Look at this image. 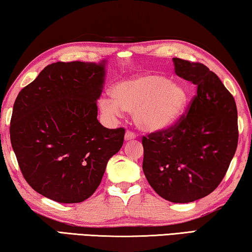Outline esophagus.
Listing matches in <instances>:
<instances>
[{
    "label": "esophagus",
    "mask_w": 252,
    "mask_h": 252,
    "mask_svg": "<svg viewBox=\"0 0 252 252\" xmlns=\"http://www.w3.org/2000/svg\"><path fill=\"white\" fill-rule=\"evenodd\" d=\"M136 138V135L133 133V131H129L127 130L125 133V141L128 142V141H131V139H135Z\"/></svg>",
    "instance_id": "34e87169"
}]
</instances>
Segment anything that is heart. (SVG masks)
<instances>
[{"label":"heart","mask_w":252,"mask_h":252,"mask_svg":"<svg viewBox=\"0 0 252 252\" xmlns=\"http://www.w3.org/2000/svg\"><path fill=\"white\" fill-rule=\"evenodd\" d=\"M110 96L99 99V109L107 117L131 111L135 125L145 131L168 129L179 121L188 104L185 89L166 77L154 73L118 81Z\"/></svg>","instance_id":"obj_1"}]
</instances>
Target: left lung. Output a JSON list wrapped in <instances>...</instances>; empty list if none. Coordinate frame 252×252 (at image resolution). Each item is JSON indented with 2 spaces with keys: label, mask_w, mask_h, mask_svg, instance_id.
Returning <instances> with one entry per match:
<instances>
[{
  "label": "left lung",
  "mask_w": 252,
  "mask_h": 252,
  "mask_svg": "<svg viewBox=\"0 0 252 252\" xmlns=\"http://www.w3.org/2000/svg\"><path fill=\"white\" fill-rule=\"evenodd\" d=\"M179 77L197 86L187 117L143 137V171L163 199L189 203L209 195L223 179L238 145L236 101L216 73L173 58Z\"/></svg>",
  "instance_id": "1"
}]
</instances>
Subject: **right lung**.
Segmentation results:
<instances>
[{"label": "right lung", "instance_id": "add662e5", "mask_svg": "<svg viewBox=\"0 0 252 252\" xmlns=\"http://www.w3.org/2000/svg\"><path fill=\"white\" fill-rule=\"evenodd\" d=\"M106 64L51 63L15 99L10 137L20 170L34 191L59 203L92 196L123 146L125 129L97 119Z\"/></svg>", "mask_w": 252, "mask_h": 252}]
</instances>
